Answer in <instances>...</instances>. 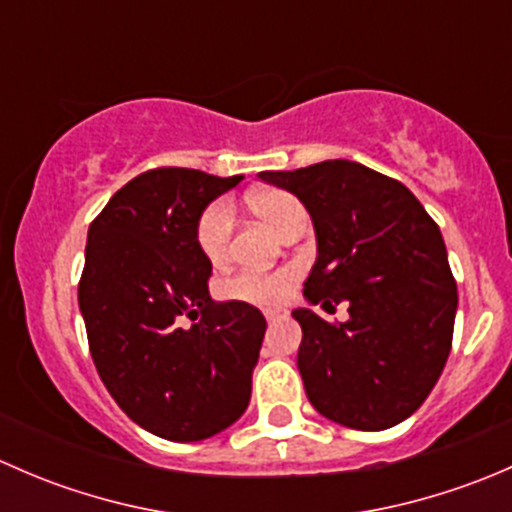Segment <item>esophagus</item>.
<instances>
[{
	"label": "esophagus",
	"mask_w": 512,
	"mask_h": 512,
	"mask_svg": "<svg viewBox=\"0 0 512 512\" xmlns=\"http://www.w3.org/2000/svg\"><path fill=\"white\" fill-rule=\"evenodd\" d=\"M287 314H289V312H287L285 307H270V309H265L267 322H280V319H285Z\"/></svg>",
	"instance_id": "34e87169"
}]
</instances>
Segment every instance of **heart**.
<instances>
[{
    "label": "heart",
    "mask_w": 512,
    "mask_h": 512,
    "mask_svg": "<svg viewBox=\"0 0 512 512\" xmlns=\"http://www.w3.org/2000/svg\"><path fill=\"white\" fill-rule=\"evenodd\" d=\"M250 205L267 225L275 227L277 232H285L294 220L304 218V208L292 193L287 190H257L250 195ZM232 223V203L227 198H218L203 208V213L195 220V245L200 255L208 262L218 265L227 257L230 247ZM294 280L292 270L277 272H235L218 282V294L223 299H235V302L247 304H277L285 299L289 285Z\"/></svg>",
    "instance_id": "obj_1"
}]
</instances>
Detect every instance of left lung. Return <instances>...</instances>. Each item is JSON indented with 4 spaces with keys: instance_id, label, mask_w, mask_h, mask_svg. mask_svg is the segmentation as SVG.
Instances as JSON below:
<instances>
[{
    "instance_id": "obj_1",
    "label": "left lung",
    "mask_w": 512,
    "mask_h": 512,
    "mask_svg": "<svg viewBox=\"0 0 512 512\" xmlns=\"http://www.w3.org/2000/svg\"><path fill=\"white\" fill-rule=\"evenodd\" d=\"M297 195L317 232L304 297L347 322L294 309L297 366L314 409L356 431L409 418L436 386L453 342L458 292L438 225L399 180L354 160L265 170Z\"/></svg>"
}]
</instances>
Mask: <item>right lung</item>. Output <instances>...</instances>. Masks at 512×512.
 <instances>
[{
	"label": "right lung",
	"instance_id": "add662e5",
	"mask_svg": "<svg viewBox=\"0 0 512 512\" xmlns=\"http://www.w3.org/2000/svg\"><path fill=\"white\" fill-rule=\"evenodd\" d=\"M240 180L146 170L89 227L79 307L96 371L131 421L168 441L215 436L250 404L267 322L210 297L213 265L195 245L198 215Z\"/></svg>",
	"mask_w": 512,
	"mask_h": 512
}]
</instances>
